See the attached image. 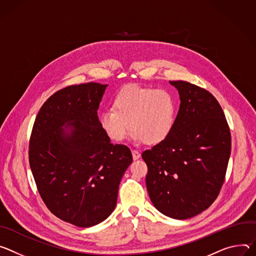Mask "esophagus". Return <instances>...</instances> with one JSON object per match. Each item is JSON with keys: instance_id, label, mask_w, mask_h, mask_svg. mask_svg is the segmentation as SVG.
<instances>
[{"instance_id": "obj_1", "label": "esophagus", "mask_w": 256, "mask_h": 256, "mask_svg": "<svg viewBox=\"0 0 256 256\" xmlns=\"http://www.w3.org/2000/svg\"><path fill=\"white\" fill-rule=\"evenodd\" d=\"M131 152H132V156H133V160H137V158H139V156H140V154H139V152H138L137 150H132Z\"/></svg>"}]
</instances>
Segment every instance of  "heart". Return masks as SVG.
I'll return each mask as SVG.
<instances>
[{"mask_svg": "<svg viewBox=\"0 0 256 256\" xmlns=\"http://www.w3.org/2000/svg\"><path fill=\"white\" fill-rule=\"evenodd\" d=\"M176 116L177 100L171 92L131 85L116 94L112 108L100 112L98 124L115 142L124 140L132 128L135 140L154 146L171 134Z\"/></svg>", "mask_w": 256, "mask_h": 256, "instance_id": "b5f03b06", "label": "heart"}]
</instances>
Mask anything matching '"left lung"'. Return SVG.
I'll list each match as a JSON object with an SVG mask.
<instances>
[{"instance_id": "8db88e82", "label": "left lung", "mask_w": 256, "mask_h": 256, "mask_svg": "<svg viewBox=\"0 0 256 256\" xmlns=\"http://www.w3.org/2000/svg\"><path fill=\"white\" fill-rule=\"evenodd\" d=\"M180 108L166 139L142 152L150 200L162 214L186 220L208 208L224 181L231 133L216 98L197 85L170 81Z\"/></svg>"}]
</instances>
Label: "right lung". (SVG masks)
I'll return each instance as SVG.
<instances>
[{"mask_svg": "<svg viewBox=\"0 0 256 256\" xmlns=\"http://www.w3.org/2000/svg\"><path fill=\"white\" fill-rule=\"evenodd\" d=\"M106 86L90 82L54 92L40 108L30 140L42 200L56 218L82 228L112 212L132 162L129 148L110 144L100 127L98 110Z\"/></svg>", "mask_w": 256, "mask_h": 256, "instance_id": "add662e5", "label": "right lung"}]
</instances>
